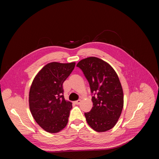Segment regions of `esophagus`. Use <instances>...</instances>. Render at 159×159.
Returning <instances> with one entry per match:
<instances>
[{
	"label": "esophagus",
	"instance_id": "1",
	"mask_svg": "<svg viewBox=\"0 0 159 159\" xmlns=\"http://www.w3.org/2000/svg\"><path fill=\"white\" fill-rule=\"evenodd\" d=\"M81 99H78V100H77V101H75V102H74V103L75 104H76V105H79L80 103H81Z\"/></svg>",
	"mask_w": 159,
	"mask_h": 159
}]
</instances>
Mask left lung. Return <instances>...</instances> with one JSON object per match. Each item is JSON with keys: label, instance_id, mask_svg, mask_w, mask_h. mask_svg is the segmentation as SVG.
<instances>
[{"label": "left lung", "instance_id": "8db88e82", "mask_svg": "<svg viewBox=\"0 0 159 159\" xmlns=\"http://www.w3.org/2000/svg\"><path fill=\"white\" fill-rule=\"evenodd\" d=\"M77 66L88 80L91 92L94 93L93 107L85 113L86 121L95 131H109L116 125L123 107V91L119 77L107 62L96 57L81 60Z\"/></svg>", "mask_w": 159, "mask_h": 159}]
</instances>
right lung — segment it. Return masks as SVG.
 I'll use <instances>...</instances> for the list:
<instances>
[{"label": "right lung", "mask_w": 159, "mask_h": 159, "mask_svg": "<svg viewBox=\"0 0 159 159\" xmlns=\"http://www.w3.org/2000/svg\"><path fill=\"white\" fill-rule=\"evenodd\" d=\"M75 63L51 62L38 71L29 92V107L36 122L50 133H58L68 122L72 103L64 98L63 83Z\"/></svg>", "instance_id": "right-lung-1"}]
</instances>
